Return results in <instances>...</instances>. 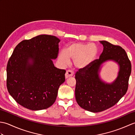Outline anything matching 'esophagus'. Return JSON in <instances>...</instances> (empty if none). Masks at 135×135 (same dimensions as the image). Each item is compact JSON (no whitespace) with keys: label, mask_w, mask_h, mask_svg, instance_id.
<instances>
[{"label":"esophagus","mask_w":135,"mask_h":135,"mask_svg":"<svg viewBox=\"0 0 135 135\" xmlns=\"http://www.w3.org/2000/svg\"><path fill=\"white\" fill-rule=\"evenodd\" d=\"M74 72L71 70H67L65 73V78H68L70 76H72L74 75Z\"/></svg>","instance_id":"1"}]
</instances>
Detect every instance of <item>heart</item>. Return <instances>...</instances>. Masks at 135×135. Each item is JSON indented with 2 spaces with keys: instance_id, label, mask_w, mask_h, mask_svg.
Wrapping results in <instances>:
<instances>
[{
  "instance_id": "obj_1",
  "label": "heart",
  "mask_w": 135,
  "mask_h": 135,
  "mask_svg": "<svg viewBox=\"0 0 135 135\" xmlns=\"http://www.w3.org/2000/svg\"><path fill=\"white\" fill-rule=\"evenodd\" d=\"M98 49L89 43H73L59 53L58 59L62 64H67L70 59L73 60L74 65L79 69L87 67L96 58Z\"/></svg>"
}]
</instances>
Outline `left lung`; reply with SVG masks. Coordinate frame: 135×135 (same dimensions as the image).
<instances>
[{"label": "left lung", "mask_w": 135, "mask_h": 135, "mask_svg": "<svg viewBox=\"0 0 135 135\" xmlns=\"http://www.w3.org/2000/svg\"><path fill=\"white\" fill-rule=\"evenodd\" d=\"M103 46L99 59L75 74V99L80 107L98 113L113 107L126 94L131 73V63L124 49L107 41H100ZM113 61L119 66L116 79L111 83L103 81L99 76L102 65Z\"/></svg>", "instance_id": "left-lung-1"}]
</instances>
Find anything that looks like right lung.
<instances>
[{"mask_svg": "<svg viewBox=\"0 0 135 135\" xmlns=\"http://www.w3.org/2000/svg\"><path fill=\"white\" fill-rule=\"evenodd\" d=\"M60 40L41 35L17 45L7 65V88L17 103L31 110L49 108L65 81V70L54 67Z\"/></svg>", "mask_w": 135, "mask_h": 135, "instance_id": "add662e5", "label": "right lung"}]
</instances>
